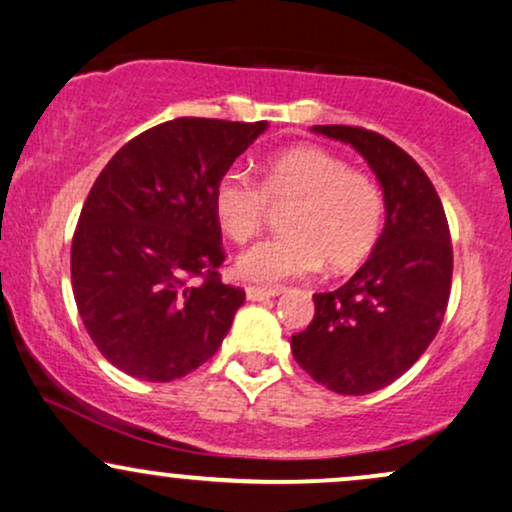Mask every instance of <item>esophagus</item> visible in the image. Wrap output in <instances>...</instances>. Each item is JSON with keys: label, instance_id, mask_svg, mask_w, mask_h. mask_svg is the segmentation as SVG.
Returning a JSON list of instances; mask_svg holds the SVG:
<instances>
[{"label": "esophagus", "instance_id": "1", "mask_svg": "<svg viewBox=\"0 0 512 512\" xmlns=\"http://www.w3.org/2000/svg\"><path fill=\"white\" fill-rule=\"evenodd\" d=\"M248 301H264V298L279 296V289H264V286H245Z\"/></svg>", "mask_w": 512, "mask_h": 512}]
</instances>
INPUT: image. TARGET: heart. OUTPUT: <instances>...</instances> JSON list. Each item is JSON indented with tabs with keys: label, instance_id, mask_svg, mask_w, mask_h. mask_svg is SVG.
Returning <instances> with one entry per match:
<instances>
[{
	"label": "heart",
	"instance_id": "heart-1",
	"mask_svg": "<svg viewBox=\"0 0 512 512\" xmlns=\"http://www.w3.org/2000/svg\"><path fill=\"white\" fill-rule=\"evenodd\" d=\"M284 207V236L238 257V274L260 284L313 274L322 264L351 272L378 245L385 199L378 182L315 144H298L262 163L260 187L226 170L214 187V216L223 236L248 243L262 231L269 207Z\"/></svg>",
	"mask_w": 512,
	"mask_h": 512
}]
</instances>
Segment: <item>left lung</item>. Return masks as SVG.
<instances>
[{"instance_id":"8db88e82","label":"left lung","mask_w":512,"mask_h":512,"mask_svg":"<svg viewBox=\"0 0 512 512\" xmlns=\"http://www.w3.org/2000/svg\"><path fill=\"white\" fill-rule=\"evenodd\" d=\"M351 144L383 187L385 228L368 262L337 291L315 293V317L291 337L293 358L337 395L395 383L433 342L448 308L452 245L443 204L407 151L363 127L315 125Z\"/></svg>"}]
</instances>
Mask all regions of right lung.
<instances>
[{"label": "right lung", "instance_id": "right-lung-1", "mask_svg": "<svg viewBox=\"0 0 512 512\" xmlns=\"http://www.w3.org/2000/svg\"><path fill=\"white\" fill-rule=\"evenodd\" d=\"M267 122L178 117L134 137L101 170L72 240L88 337L132 378L170 383L216 354L245 291L223 284L216 180Z\"/></svg>", "mask_w": 512, "mask_h": 512}]
</instances>
